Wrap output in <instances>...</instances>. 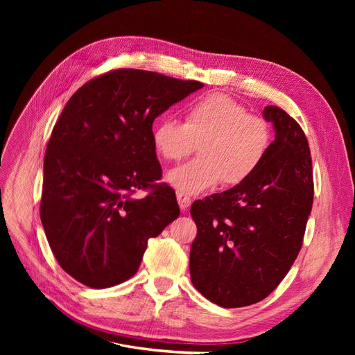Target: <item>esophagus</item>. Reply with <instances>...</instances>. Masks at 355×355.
Listing matches in <instances>:
<instances>
[{"label": "esophagus", "mask_w": 355, "mask_h": 355, "mask_svg": "<svg viewBox=\"0 0 355 355\" xmlns=\"http://www.w3.org/2000/svg\"><path fill=\"white\" fill-rule=\"evenodd\" d=\"M176 197H178V202H179V207H180V210H187L189 206H191V202H192V200L188 197V196H185L184 192H180V191H178L176 192Z\"/></svg>", "instance_id": "34e87169"}]
</instances>
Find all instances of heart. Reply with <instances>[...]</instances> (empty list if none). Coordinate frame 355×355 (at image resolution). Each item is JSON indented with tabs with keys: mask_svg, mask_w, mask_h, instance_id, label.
Wrapping results in <instances>:
<instances>
[{
	"mask_svg": "<svg viewBox=\"0 0 355 355\" xmlns=\"http://www.w3.org/2000/svg\"><path fill=\"white\" fill-rule=\"evenodd\" d=\"M151 142L166 161L184 159L198 146L200 158L167 173L171 187L192 196L219 182L235 187L252 178L270 153L272 132L265 118L249 114L227 94L211 93L188 105L184 124L158 120Z\"/></svg>",
	"mask_w": 355,
	"mask_h": 355,
	"instance_id": "obj_1",
	"label": "heart"
}]
</instances>
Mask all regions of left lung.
<instances>
[{
    "label": "left lung",
    "instance_id": "8db88e82",
    "mask_svg": "<svg viewBox=\"0 0 355 355\" xmlns=\"http://www.w3.org/2000/svg\"><path fill=\"white\" fill-rule=\"evenodd\" d=\"M275 139L256 173L240 185L197 200L191 216V282L223 308L261 302L282 283L302 247L313 209V164L306 136L278 106H265Z\"/></svg>",
    "mask_w": 355,
    "mask_h": 355
}]
</instances>
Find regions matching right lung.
Masks as SVG:
<instances>
[{"instance_id":"obj_1","label":"right lung","mask_w":355,"mask_h":355,"mask_svg":"<svg viewBox=\"0 0 355 355\" xmlns=\"http://www.w3.org/2000/svg\"><path fill=\"white\" fill-rule=\"evenodd\" d=\"M202 87L167 75L115 69L72 94L44 157L41 222L56 261L75 280L106 288L133 277L148 240L179 216L161 179L153 123ZM137 189H149L135 199Z\"/></svg>"}]
</instances>
